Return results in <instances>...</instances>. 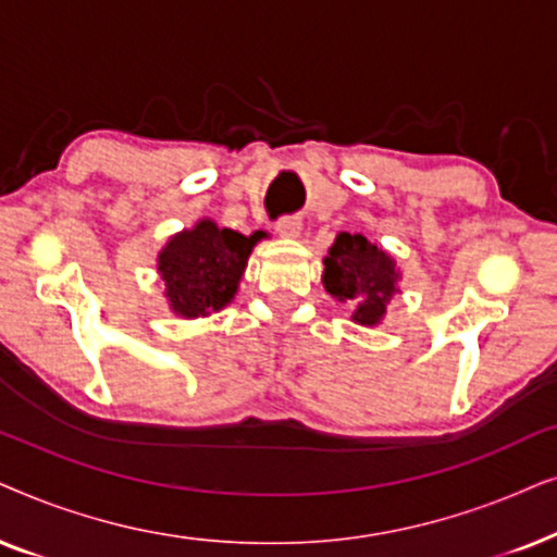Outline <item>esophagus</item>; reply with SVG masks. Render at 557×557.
<instances>
[{
	"label": "esophagus",
	"mask_w": 557,
	"mask_h": 557,
	"mask_svg": "<svg viewBox=\"0 0 557 557\" xmlns=\"http://www.w3.org/2000/svg\"><path fill=\"white\" fill-rule=\"evenodd\" d=\"M274 228H277V234L283 236V239H298L302 232V221L298 216H285L274 224Z\"/></svg>",
	"instance_id": "34e87169"
}]
</instances>
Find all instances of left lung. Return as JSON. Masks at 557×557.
<instances>
[{
	"label": "left lung",
	"mask_w": 557,
	"mask_h": 557,
	"mask_svg": "<svg viewBox=\"0 0 557 557\" xmlns=\"http://www.w3.org/2000/svg\"><path fill=\"white\" fill-rule=\"evenodd\" d=\"M321 283L336 302L351 308V321L376 329L387 315L389 300L399 295L395 257L376 247L364 234L341 232L323 259Z\"/></svg>",
	"instance_id": "left-lung-1"
}]
</instances>
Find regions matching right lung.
Listing matches in <instances>:
<instances>
[{
  "instance_id": "obj_1",
  "label": "right lung",
  "mask_w": 557,
  "mask_h": 557,
  "mask_svg": "<svg viewBox=\"0 0 557 557\" xmlns=\"http://www.w3.org/2000/svg\"><path fill=\"white\" fill-rule=\"evenodd\" d=\"M264 236L221 228L213 219H201L170 236L158 255L168 308L188 321L224 310L239 290L251 249Z\"/></svg>"
}]
</instances>
